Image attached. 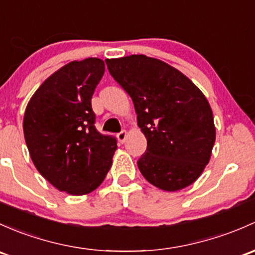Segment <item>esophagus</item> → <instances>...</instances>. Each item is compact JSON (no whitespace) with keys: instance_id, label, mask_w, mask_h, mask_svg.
Masks as SVG:
<instances>
[{"instance_id":"1","label":"esophagus","mask_w":255,"mask_h":255,"mask_svg":"<svg viewBox=\"0 0 255 255\" xmlns=\"http://www.w3.org/2000/svg\"><path fill=\"white\" fill-rule=\"evenodd\" d=\"M126 136H127V132L126 130H121L119 134H117V139H119L121 143H123L126 140Z\"/></svg>"}]
</instances>
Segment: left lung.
I'll return each instance as SVG.
<instances>
[{"mask_svg": "<svg viewBox=\"0 0 255 255\" xmlns=\"http://www.w3.org/2000/svg\"><path fill=\"white\" fill-rule=\"evenodd\" d=\"M105 62L132 98L148 141L136 162L141 175L162 191L188 187L204 171L215 143L213 111L204 94L170 64L145 55Z\"/></svg>", "mask_w": 255, "mask_h": 255, "instance_id": "obj_1", "label": "left lung"}]
</instances>
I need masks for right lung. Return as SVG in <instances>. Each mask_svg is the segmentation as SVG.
Segmentation results:
<instances>
[{
    "mask_svg": "<svg viewBox=\"0 0 255 255\" xmlns=\"http://www.w3.org/2000/svg\"><path fill=\"white\" fill-rule=\"evenodd\" d=\"M104 72L100 58L66 64L40 85L24 114V138L36 170L72 195L103 183L117 149L115 136L98 132L92 109Z\"/></svg>",
    "mask_w": 255,
    "mask_h": 255,
    "instance_id": "1",
    "label": "right lung"
}]
</instances>
